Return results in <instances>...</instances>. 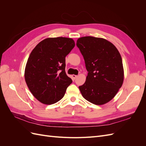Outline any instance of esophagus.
I'll return each instance as SVG.
<instances>
[{"mask_svg": "<svg viewBox=\"0 0 146 146\" xmlns=\"http://www.w3.org/2000/svg\"><path fill=\"white\" fill-rule=\"evenodd\" d=\"M77 76H76V75H72V78L73 80H75V79L77 78Z\"/></svg>", "mask_w": 146, "mask_h": 146, "instance_id": "1", "label": "esophagus"}]
</instances>
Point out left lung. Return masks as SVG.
<instances>
[{
    "instance_id": "8db88e82",
    "label": "left lung",
    "mask_w": 146,
    "mask_h": 146,
    "mask_svg": "<svg viewBox=\"0 0 146 146\" xmlns=\"http://www.w3.org/2000/svg\"><path fill=\"white\" fill-rule=\"evenodd\" d=\"M76 44L88 72L86 82L78 87L82 95L95 105L108 102L123 81L122 61L118 50L106 39L92 36L78 38Z\"/></svg>"
}]
</instances>
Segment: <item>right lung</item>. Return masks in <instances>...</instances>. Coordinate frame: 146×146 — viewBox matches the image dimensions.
<instances>
[{"label": "right lung", "instance_id": "obj_1", "mask_svg": "<svg viewBox=\"0 0 146 146\" xmlns=\"http://www.w3.org/2000/svg\"><path fill=\"white\" fill-rule=\"evenodd\" d=\"M75 46L71 38H48L31 52L25 69L30 92L41 103L51 105L62 99L72 81L65 72V57Z\"/></svg>", "mask_w": 146, "mask_h": 146}]
</instances>
